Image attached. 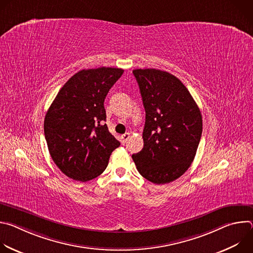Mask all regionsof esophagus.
Returning a JSON list of instances; mask_svg holds the SVG:
<instances>
[{"mask_svg": "<svg viewBox=\"0 0 253 253\" xmlns=\"http://www.w3.org/2000/svg\"><path fill=\"white\" fill-rule=\"evenodd\" d=\"M129 138H130V134H129V133H125L124 135L121 136V142H122L123 144H125V143H127V141L129 140Z\"/></svg>", "mask_w": 253, "mask_h": 253, "instance_id": "34e87169", "label": "esophagus"}]
</instances>
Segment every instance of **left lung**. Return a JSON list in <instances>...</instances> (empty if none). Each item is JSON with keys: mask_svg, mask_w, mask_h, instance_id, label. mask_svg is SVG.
Wrapping results in <instances>:
<instances>
[{"mask_svg": "<svg viewBox=\"0 0 253 253\" xmlns=\"http://www.w3.org/2000/svg\"><path fill=\"white\" fill-rule=\"evenodd\" d=\"M145 109L143 149L132 155L139 173L154 184L183 175L194 160L202 134L199 108L183 83L168 72L136 69Z\"/></svg>", "mask_w": 253, "mask_h": 253, "instance_id": "obj_1", "label": "left lung"}]
</instances>
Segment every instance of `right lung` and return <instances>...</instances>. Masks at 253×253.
Instances as JSON below:
<instances>
[{"label":"right lung","instance_id":"add662e5","mask_svg":"<svg viewBox=\"0 0 253 253\" xmlns=\"http://www.w3.org/2000/svg\"><path fill=\"white\" fill-rule=\"evenodd\" d=\"M124 70H81L57 94L45 116L50 155L68 177L86 182L102 174L120 142L104 122V100Z\"/></svg>","mask_w":253,"mask_h":253}]
</instances>
